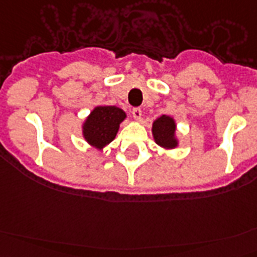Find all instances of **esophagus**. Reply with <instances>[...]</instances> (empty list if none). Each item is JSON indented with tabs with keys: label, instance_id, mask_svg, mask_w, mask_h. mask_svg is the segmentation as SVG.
I'll use <instances>...</instances> for the list:
<instances>
[{
	"label": "esophagus",
	"instance_id": "1",
	"mask_svg": "<svg viewBox=\"0 0 257 257\" xmlns=\"http://www.w3.org/2000/svg\"><path fill=\"white\" fill-rule=\"evenodd\" d=\"M132 115H133L136 120H140L142 116V110L140 107H135V108H132Z\"/></svg>",
	"mask_w": 257,
	"mask_h": 257
}]
</instances>
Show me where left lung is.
<instances>
[{
  "mask_svg": "<svg viewBox=\"0 0 257 257\" xmlns=\"http://www.w3.org/2000/svg\"><path fill=\"white\" fill-rule=\"evenodd\" d=\"M175 121L169 116L163 115L162 117L154 121L153 135L156 144L166 149H173L177 145L175 138Z\"/></svg>",
  "mask_w": 257,
  "mask_h": 257,
  "instance_id": "1",
  "label": "left lung"
}]
</instances>
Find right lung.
<instances>
[{
    "mask_svg": "<svg viewBox=\"0 0 257 257\" xmlns=\"http://www.w3.org/2000/svg\"><path fill=\"white\" fill-rule=\"evenodd\" d=\"M125 112L115 106L95 107L84 124V137L93 146L102 149L115 138Z\"/></svg>",
    "mask_w": 257,
    "mask_h": 257,
    "instance_id": "obj_1",
    "label": "right lung"
}]
</instances>
